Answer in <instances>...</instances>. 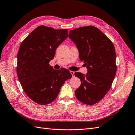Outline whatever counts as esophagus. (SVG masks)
<instances>
[{
  "label": "esophagus",
  "mask_w": 135,
  "mask_h": 135,
  "mask_svg": "<svg viewBox=\"0 0 135 135\" xmlns=\"http://www.w3.org/2000/svg\"><path fill=\"white\" fill-rule=\"evenodd\" d=\"M70 73H71L72 77H74V72H73V71H70Z\"/></svg>",
  "instance_id": "34e87169"
}]
</instances>
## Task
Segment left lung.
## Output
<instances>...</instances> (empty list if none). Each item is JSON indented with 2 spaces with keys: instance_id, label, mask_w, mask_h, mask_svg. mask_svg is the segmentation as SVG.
<instances>
[{
  "instance_id": "8db88e82",
  "label": "left lung",
  "mask_w": 135,
  "mask_h": 135,
  "mask_svg": "<svg viewBox=\"0 0 135 135\" xmlns=\"http://www.w3.org/2000/svg\"><path fill=\"white\" fill-rule=\"evenodd\" d=\"M69 38L87 69L86 74L74 73L81 82L75 91L76 96L81 102L93 105L101 100L112 86L117 70L115 49L106 35L93 26L72 30Z\"/></svg>"
}]
</instances>
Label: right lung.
Segmentation results:
<instances>
[{"instance_id":"1","label":"right lung","mask_w":135,"mask_h":135,"mask_svg":"<svg viewBox=\"0 0 135 135\" xmlns=\"http://www.w3.org/2000/svg\"><path fill=\"white\" fill-rule=\"evenodd\" d=\"M68 37L67 29L41 26L20 46L17 67L19 81L27 95L41 105L54 101L65 81L72 77L67 69L54 70L49 64L57 47Z\"/></svg>"}]
</instances>
